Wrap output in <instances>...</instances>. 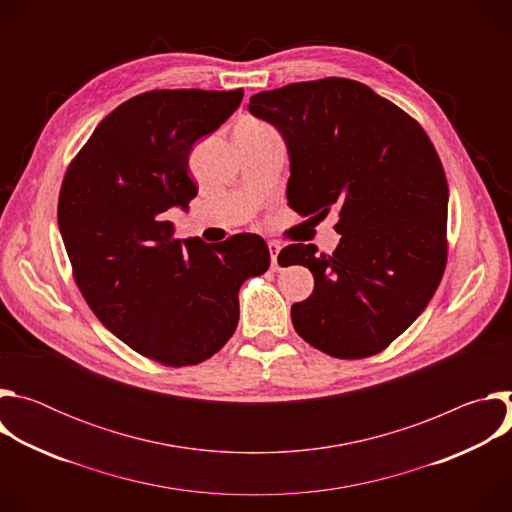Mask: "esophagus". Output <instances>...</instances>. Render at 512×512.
Here are the masks:
<instances>
[{"label": "esophagus", "mask_w": 512, "mask_h": 512, "mask_svg": "<svg viewBox=\"0 0 512 512\" xmlns=\"http://www.w3.org/2000/svg\"><path fill=\"white\" fill-rule=\"evenodd\" d=\"M279 251H281V245L277 241H269V253H271V267L273 269H279V265H277Z\"/></svg>", "instance_id": "obj_1"}]
</instances>
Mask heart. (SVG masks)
<instances>
[{
    "mask_svg": "<svg viewBox=\"0 0 512 512\" xmlns=\"http://www.w3.org/2000/svg\"><path fill=\"white\" fill-rule=\"evenodd\" d=\"M255 123H257V121H255Z\"/></svg>",
    "mask_w": 512,
    "mask_h": 512,
    "instance_id": "heart-1",
    "label": "heart"
}]
</instances>
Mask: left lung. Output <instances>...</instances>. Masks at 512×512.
I'll return each mask as SVG.
<instances>
[{"label": "left lung", "mask_w": 512, "mask_h": 512, "mask_svg": "<svg viewBox=\"0 0 512 512\" xmlns=\"http://www.w3.org/2000/svg\"><path fill=\"white\" fill-rule=\"evenodd\" d=\"M249 111L287 145L289 206L316 223L338 212L332 255L304 243L281 251L314 275L312 296L291 306L296 332L336 358L381 352L425 310L446 269L448 182L433 143L350 79L263 91Z\"/></svg>", "instance_id": "1"}]
</instances>
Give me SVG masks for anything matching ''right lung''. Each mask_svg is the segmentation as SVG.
Here are the masks:
<instances>
[{
    "instance_id": "right-lung-1",
    "label": "right lung",
    "mask_w": 512,
    "mask_h": 512,
    "mask_svg": "<svg viewBox=\"0 0 512 512\" xmlns=\"http://www.w3.org/2000/svg\"><path fill=\"white\" fill-rule=\"evenodd\" d=\"M243 101L237 91H150L111 111L70 162L58 229L83 298L103 326L166 367L221 350L239 322V287L269 269L259 235L206 245L174 239L166 212L198 194L192 145Z\"/></svg>"
}]
</instances>
